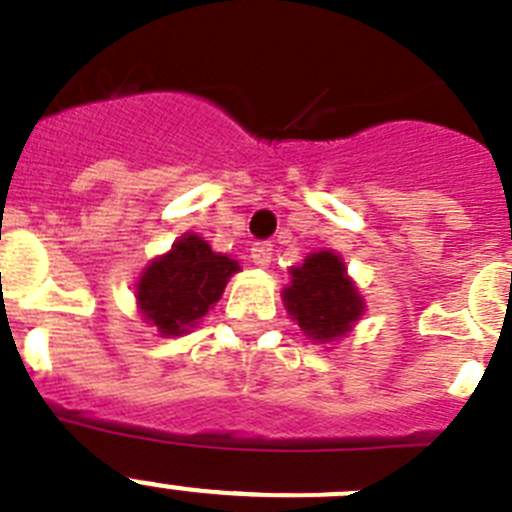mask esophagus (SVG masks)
Masks as SVG:
<instances>
[{"instance_id":"1","label":"esophagus","mask_w":512,"mask_h":512,"mask_svg":"<svg viewBox=\"0 0 512 512\" xmlns=\"http://www.w3.org/2000/svg\"><path fill=\"white\" fill-rule=\"evenodd\" d=\"M271 253H274V243H271V241L253 243V246H251L253 266H261V269H266V266L271 264Z\"/></svg>"}]
</instances>
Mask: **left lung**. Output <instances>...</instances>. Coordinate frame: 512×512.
Segmentation results:
<instances>
[{"label":"left lung","mask_w":512,"mask_h":512,"mask_svg":"<svg viewBox=\"0 0 512 512\" xmlns=\"http://www.w3.org/2000/svg\"><path fill=\"white\" fill-rule=\"evenodd\" d=\"M284 307L314 342L345 337L365 312L348 269L332 251L309 253L302 266H294L292 284L284 289Z\"/></svg>","instance_id":"8db88e82"}]
</instances>
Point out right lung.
<instances>
[{"instance_id":"right-lung-1","label":"right lung","mask_w":512,"mask_h":512,"mask_svg":"<svg viewBox=\"0 0 512 512\" xmlns=\"http://www.w3.org/2000/svg\"><path fill=\"white\" fill-rule=\"evenodd\" d=\"M238 269V261L215 253L195 233H185L170 253L154 259L139 276V312L149 325L157 327L159 335H182L218 302Z\"/></svg>"}]
</instances>
